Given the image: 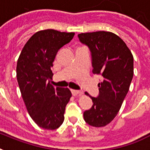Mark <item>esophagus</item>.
Listing matches in <instances>:
<instances>
[{"label":"esophagus","mask_w":150,"mask_h":150,"mask_svg":"<svg viewBox=\"0 0 150 150\" xmlns=\"http://www.w3.org/2000/svg\"><path fill=\"white\" fill-rule=\"evenodd\" d=\"M71 93L73 96H77V95H82V92L79 90H75V89H71Z\"/></svg>","instance_id":"1"}]
</instances>
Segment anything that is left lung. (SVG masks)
<instances>
[{"mask_svg":"<svg viewBox=\"0 0 150 150\" xmlns=\"http://www.w3.org/2000/svg\"><path fill=\"white\" fill-rule=\"evenodd\" d=\"M78 36L91 51L93 73L103 77L98 84V96H89L93 105L84 112V120L89 125L103 127L117 116L129 90L134 73L132 54L126 43L110 32L86 33Z\"/></svg>","mask_w":150,"mask_h":150,"instance_id":"left-lung-1","label":"left lung"}]
</instances>
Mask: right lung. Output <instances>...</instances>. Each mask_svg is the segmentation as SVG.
Segmentation results:
<instances>
[{
  "label": "right lung",
  "mask_w": 150,
  "mask_h": 150,
  "mask_svg": "<svg viewBox=\"0 0 150 150\" xmlns=\"http://www.w3.org/2000/svg\"><path fill=\"white\" fill-rule=\"evenodd\" d=\"M75 33L54 29L33 35L18 59L16 74L22 99L32 119L40 128L54 130L62 125L71 93L68 88L50 84L51 68L57 53L68 43Z\"/></svg>",
  "instance_id": "add662e5"
}]
</instances>
